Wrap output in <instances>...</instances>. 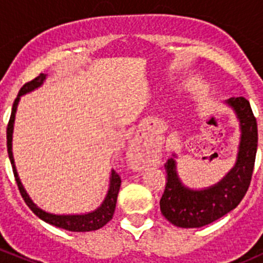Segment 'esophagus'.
Here are the masks:
<instances>
[{
	"label": "esophagus",
	"mask_w": 263,
	"mask_h": 263,
	"mask_svg": "<svg viewBox=\"0 0 263 263\" xmlns=\"http://www.w3.org/2000/svg\"><path fill=\"white\" fill-rule=\"evenodd\" d=\"M128 160L135 171H142L144 168H146V163H145L144 158H142L141 153H140V148L137 145H134V146L131 147V150H129Z\"/></svg>",
	"instance_id": "obj_1"
}]
</instances>
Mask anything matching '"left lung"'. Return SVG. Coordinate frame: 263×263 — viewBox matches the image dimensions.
<instances>
[{"label":"left lung","mask_w":263,"mask_h":263,"mask_svg":"<svg viewBox=\"0 0 263 263\" xmlns=\"http://www.w3.org/2000/svg\"><path fill=\"white\" fill-rule=\"evenodd\" d=\"M224 103L232 108L239 122L237 160L219 182L195 190L187 187L179 178L177 154H173V158L165 164L166 184L160 200V210L176 227L201 228L220 219L239 205L249 187L258 140L256 118L246 98H230Z\"/></svg>","instance_id":"obj_1"}]
</instances>
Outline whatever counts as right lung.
<instances>
[{
    "mask_svg": "<svg viewBox=\"0 0 263 263\" xmlns=\"http://www.w3.org/2000/svg\"><path fill=\"white\" fill-rule=\"evenodd\" d=\"M46 73H41L38 78H35L30 82H26V84L21 87L20 91H18L17 98L15 99L14 105H12L11 117H10L9 124H7V153H9V158L10 161H11L12 171H14V176L15 179H16L17 187L18 190H20V193L21 196H23L24 201H25L26 205L29 206V209H30L39 219L43 220V221L48 222V224L53 225V227L68 230V232H91V230H98L102 227H104L109 220H112L113 214H115L116 210L117 196H118L119 187H121V177H119L115 171L110 172L109 188H108V192L107 195H105L103 202L100 203L99 208L90 211V213L85 214L58 215L43 210V209H41L39 206H36V203H34V201L31 200L30 196L28 195V192H26V190L24 188L20 178H18L16 166H15L14 154H12V134H14L15 115H16L20 98L23 97V95L29 94V92L34 91V90H36L38 87H41L42 85H43V82L46 81Z\"/></svg>",
    "mask_w": 263,
    "mask_h": 263,
    "instance_id": "1",
    "label": "right lung"
}]
</instances>
